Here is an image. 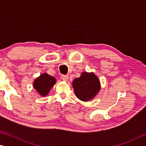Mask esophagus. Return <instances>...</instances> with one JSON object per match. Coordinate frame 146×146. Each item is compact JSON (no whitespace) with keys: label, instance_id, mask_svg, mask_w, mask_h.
Segmentation results:
<instances>
[{"label":"esophagus","instance_id":"1","mask_svg":"<svg viewBox=\"0 0 146 146\" xmlns=\"http://www.w3.org/2000/svg\"><path fill=\"white\" fill-rule=\"evenodd\" d=\"M68 78V77L66 75H62V76H61V80L65 81H67Z\"/></svg>","mask_w":146,"mask_h":146}]
</instances>
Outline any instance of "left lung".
I'll return each mask as SVG.
<instances>
[{
  "instance_id": "8db88e82",
  "label": "left lung",
  "mask_w": 146,
  "mask_h": 146,
  "mask_svg": "<svg viewBox=\"0 0 146 146\" xmlns=\"http://www.w3.org/2000/svg\"><path fill=\"white\" fill-rule=\"evenodd\" d=\"M72 86L79 99L88 101L98 94L101 88V84L95 74L83 72L80 78L73 81Z\"/></svg>"
}]
</instances>
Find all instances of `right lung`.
Instances as JSON below:
<instances>
[{"instance_id": "add662e5", "label": "right lung", "mask_w": 146, "mask_h": 146, "mask_svg": "<svg viewBox=\"0 0 146 146\" xmlns=\"http://www.w3.org/2000/svg\"><path fill=\"white\" fill-rule=\"evenodd\" d=\"M56 82L55 78L47 74V73H43L35 80L33 87L40 96L45 97L49 92Z\"/></svg>"}]
</instances>
